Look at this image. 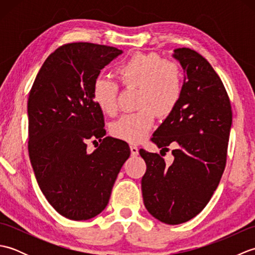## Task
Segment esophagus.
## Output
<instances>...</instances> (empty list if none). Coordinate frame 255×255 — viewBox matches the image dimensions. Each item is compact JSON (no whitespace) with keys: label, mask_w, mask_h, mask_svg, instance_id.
I'll return each instance as SVG.
<instances>
[{"label":"esophagus","mask_w":255,"mask_h":255,"mask_svg":"<svg viewBox=\"0 0 255 255\" xmlns=\"http://www.w3.org/2000/svg\"><path fill=\"white\" fill-rule=\"evenodd\" d=\"M130 151H131V155H133V156H137L139 154V149L137 145L130 144Z\"/></svg>","instance_id":"1"}]
</instances>
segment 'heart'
Wrapping results in <instances>:
<instances>
[{"mask_svg": "<svg viewBox=\"0 0 255 255\" xmlns=\"http://www.w3.org/2000/svg\"><path fill=\"white\" fill-rule=\"evenodd\" d=\"M117 77L127 88L139 89L138 112L125 114L114 122L111 132L124 141L137 143L152 128L155 113L169 116L182 94V70L178 63L163 60L155 53H136L116 70ZM118 86L112 80L97 77L92 84V99L100 110L113 115L117 110Z\"/></svg>", "mask_w": 255, "mask_h": 255, "instance_id": "1", "label": "heart"}]
</instances>
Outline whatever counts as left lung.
<instances>
[{"mask_svg":"<svg viewBox=\"0 0 255 255\" xmlns=\"http://www.w3.org/2000/svg\"><path fill=\"white\" fill-rule=\"evenodd\" d=\"M173 58L185 73L181 99L151 140L162 150L174 145V161L166 165L158 153H139L147 164L141 180L145 208L161 223L180 225L198 215L218 186L232 112L223 82L203 56L178 48Z\"/></svg>","mask_w":255,"mask_h":255,"instance_id":"obj_1","label":"left lung"}]
</instances>
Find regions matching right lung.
I'll return each mask as SVG.
<instances>
[{
    "mask_svg": "<svg viewBox=\"0 0 255 255\" xmlns=\"http://www.w3.org/2000/svg\"><path fill=\"white\" fill-rule=\"evenodd\" d=\"M122 53L90 42L59 47L46 59L29 92L30 163L42 194L68 219L88 220L105 209L130 155L126 142L105 137L103 112L92 99L93 81ZM96 138L101 143L90 153L86 142Z\"/></svg>",
    "mask_w": 255,
    "mask_h": 255,
    "instance_id": "obj_1",
    "label": "right lung"
}]
</instances>
